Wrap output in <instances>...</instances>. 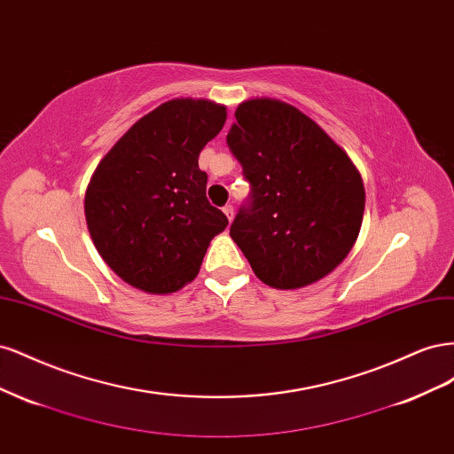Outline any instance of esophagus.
I'll return each mask as SVG.
<instances>
[{
	"instance_id": "obj_1",
	"label": "esophagus",
	"mask_w": 454,
	"mask_h": 454,
	"mask_svg": "<svg viewBox=\"0 0 454 454\" xmlns=\"http://www.w3.org/2000/svg\"><path fill=\"white\" fill-rule=\"evenodd\" d=\"M223 214L227 215L229 222H232V217H235V208H232V204H225L223 206Z\"/></svg>"
}]
</instances>
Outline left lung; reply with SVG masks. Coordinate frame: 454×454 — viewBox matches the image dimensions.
Listing matches in <instances>:
<instances>
[{
  "instance_id": "left-lung-1",
  "label": "left lung",
  "mask_w": 454,
  "mask_h": 454,
  "mask_svg": "<svg viewBox=\"0 0 454 454\" xmlns=\"http://www.w3.org/2000/svg\"><path fill=\"white\" fill-rule=\"evenodd\" d=\"M227 145L252 185L231 239L255 277L299 290L333 272L358 240L365 189L347 151L292 104H239Z\"/></svg>"
}]
</instances>
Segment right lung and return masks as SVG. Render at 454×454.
<instances>
[{"label":"right lung","instance_id":"add662e5","mask_svg":"<svg viewBox=\"0 0 454 454\" xmlns=\"http://www.w3.org/2000/svg\"><path fill=\"white\" fill-rule=\"evenodd\" d=\"M227 107L174 98L121 136L96 167L85 217L90 239L119 278L145 294L193 282L212 239L229 225L206 199L202 147L223 129Z\"/></svg>","mask_w":454,"mask_h":454}]
</instances>
